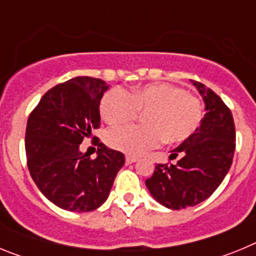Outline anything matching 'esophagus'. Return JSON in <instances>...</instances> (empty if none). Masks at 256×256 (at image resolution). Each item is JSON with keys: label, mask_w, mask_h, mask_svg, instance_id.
I'll return each instance as SVG.
<instances>
[{"label": "esophagus", "mask_w": 256, "mask_h": 256, "mask_svg": "<svg viewBox=\"0 0 256 256\" xmlns=\"http://www.w3.org/2000/svg\"><path fill=\"white\" fill-rule=\"evenodd\" d=\"M137 158L136 156H126V164H132V162H137Z\"/></svg>", "instance_id": "esophagus-1"}]
</instances>
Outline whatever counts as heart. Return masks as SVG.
Returning <instances> with one entry per match:
<instances>
[{
  "label": "heart",
  "mask_w": 256,
  "mask_h": 256,
  "mask_svg": "<svg viewBox=\"0 0 256 256\" xmlns=\"http://www.w3.org/2000/svg\"><path fill=\"white\" fill-rule=\"evenodd\" d=\"M101 116L110 126L130 123L146 112V126L112 128L106 134L112 148L140 156L162 141L180 144L198 130L202 120V104L195 94L169 83H154L132 88L130 94L114 88L101 101Z\"/></svg>",
  "instance_id": "b5f03b06"
}]
</instances>
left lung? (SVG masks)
<instances>
[{
  "label": "left lung",
  "mask_w": 256,
  "mask_h": 256,
  "mask_svg": "<svg viewBox=\"0 0 256 256\" xmlns=\"http://www.w3.org/2000/svg\"><path fill=\"white\" fill-rule=\"evenodd\" d=\"M204 98L206 114L194 134L172 151L176 164H158L146 186L169 209L195 206L206 200L224 180L234 160L236 130L230 108L210 88L191 80Z\"/></svg>",
  "instance_id": "obj_1"
}]
</instances>
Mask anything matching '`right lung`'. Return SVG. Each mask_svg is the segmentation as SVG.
I'll return each mask as SVG.
<instances>
[{
    "label": "right lung",
    "mask_w": 256,
    "mask_h": 256,
    "mask_svg": "<svg viewBox=\"0 0 256 256\" xmlns=\"http://www.w3.org/2000/svg\"><path fill=\"white\" fill-rule=\"evenodd\" d=\"M104 80L76 76L52 87L29 114L26 130V164L40 191L69 212H91L104 204L124 155L94 136L97 158L79 144L100 128Z\"/></svg>",
    "instance_id": "right-lung-1"
}]
</instances>
